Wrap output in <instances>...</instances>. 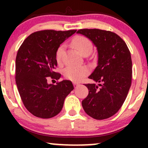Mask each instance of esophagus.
I'll return each mask as SVG.
<instances>
[{"label":"esophagus","instance_id":"obj_1","mask_svg":"<svg viewBox=\"0 0 148 148\" xmlns=\"http://www.w3.org/2000/svg\"><path fill=\"white\" fill-rule=\"evenodd\" d=\"M73 85H74V88H77L78 86H79V84H77V83H75V82H74V84H73Z\"/></svg>","mask_w":148,"mask_h":148}]
</instances>
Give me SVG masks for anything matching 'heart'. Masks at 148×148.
Returning <instances> with one entry per match:
<instances>
[{
    "label": "heart",
    "instance_id": "b5f03b06",
    "mask_svg": "<svg viewBox=\"0 0 148 148\" xmlns=\"http://www.w3.org/2000/svg\"><path fill=\"white\" fill-rule=\"evenodd\" d=\"M71 45L79 51L81 55H89L92 50V44L88 37L77 35L74 37L71 42ZM64 51V45L58 47L56 53V60L58 63H61L62 54ZM64 76L67 79L73 81H81L85 76L89 74V69L86 66H68L64 69Z\"/></svg>",
    "mask_w": 148,
    "mask_h": 148
}]
</instances>
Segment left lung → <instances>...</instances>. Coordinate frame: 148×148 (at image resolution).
Segmentation results:
<instances>
[{"label":"left lung","instance_id":"left-lung-1","mask_svg":"<svg viewBox=\"0 0 148 148\" xmlns=\"http://www.w3.org/2000/svg\"><path fill=\"white\" fill-rule=\"evenodd\" d=\"M77 33L89 38L97 49L98 63L89 79L88 95L82 106L89 116L103 120L113 116L123 106L132 78L131 53L125 41L116 33L100 29H81Z\"/></svg>","mask_w":148,"mask_h":148}]
</instances>
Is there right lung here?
Wrapping results in <instances>:
<instances>
[{"label": "right lung", "mask_w": 148, "mask_h": 148, "mask_svg": "<svg viewBox=\"0 0 148 148\" xmlns=\"http://www.w3.org/2000/svg\"><path fill=\"white\" fill-rule=\"evenodd\" d=\"M76 30H44L32 33L23 41L16 57L15 79L26 109L35 116L51 118L62 110L64 99L74 90L68 80L48 84V77L58 80L60 73L56 53L66 39Z\"/></svg>", "instance_id": "obj_1"}]
</instances>
